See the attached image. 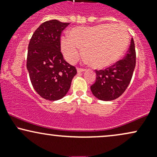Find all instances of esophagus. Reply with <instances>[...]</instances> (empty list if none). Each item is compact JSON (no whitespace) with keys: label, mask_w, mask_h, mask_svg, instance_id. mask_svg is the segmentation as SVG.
Listing matches in <instances>:
<instances>
[{"label":"esophagus","mask_w":157,"mask_h":157,"mask_svg":"<svg viewBox=\"0 0 157 157\" xmlns=\"http://www.w3.org/2000/svg\"><path fill=\"white\" fill-rule=\"evenodd\" d=\"M86 69H85V68H77V72H78V73H80V72H82V71H86Z\"/></svg>","instance_id":"1"}]
</instances>
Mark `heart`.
<instances>
[{"label": "heart", "mask_w": 157, "mask_h": 157, "mask_svg": "<svg viewBox=\"0 0 157 157\" xmlns=\"http://www.w3.org/2000/svg\"><path fill=\"white\" fill-rule=\"evenodd\" d=\"M69 37L60 39V47L65 58L74 63L80 55L93 67L103 68L117 62L128 45V31L121 25L109 23L90 27H75Z\"/></svg>", "instance_id": "obj_1"}]
</instances>
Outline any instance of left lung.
I'll list each match as a JSON object with an SVG mask.
<instances>
[{
  "label": "left lung",
  "mask_w": 157,
  "mask_h": 157,
  "mask_svg": "<svg viewBox=\"0 0 157 157\" xmlns=\"http://www.w3.org/2000/svg\"><path fill=\"white\" fill-rule=\"evenodd\" d=\"M136 65L134 39L123 60H119L105 70H96V80L91 91L97 99L111 101L121 96L130 83Z\"/></svg>",
  "instance_id": "left-lung-1"
}]
</instances>
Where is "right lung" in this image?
Returning a JSON list of instances; mask_svg holds the SVG:
<instances>
[{
  "instance_id": "1",
  "label": "right lung",
  "mask_w": 157,
  "mask_h": 157,
  "mask_svg": "<svg viewBox=\"0 0 157 157\" xmlns=\"http://www.w3.org/2000/svg\"><path fill=\"white\" fill-rule=\"evenodd\" d=\"M68 25L57 20L46 21L35 30L29 44L26 68L32 85L40 96L50 101L66 96L77 74L60 52L61 32Z\"/></svg>"
}]
</instances>
